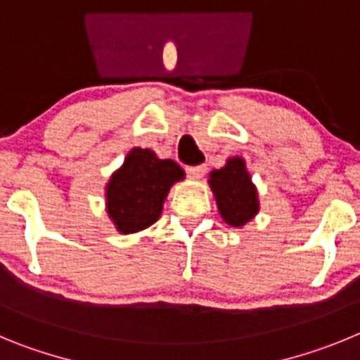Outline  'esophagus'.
Here are the masks:
<instances>
[{"instance_id": "esophagus-1", "label": "esophagus", "mask_w": 360, "mask_h": 360, "mask_svg": "<svg viewBox=\"0 0 360 360\" xmlns=\"http://www.w3.org/2000/svg\"><path fill=\"white\" fill-rule=\"evenodd\" d=\"M188 176L192 179H202V176L206 174V165H197V167H188L186 168Z\"/></svg>"}]
</instances>
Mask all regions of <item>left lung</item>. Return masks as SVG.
<instances>
[{"label": "left lung", "instance_id": "8db88e82", "mask_svg": "<svg viewBox=\"0 0 360 360\" xmlns=\"http://www.w3.org/2000/svg\"><path fill=\"white\" fill-rule=\"evenodd\" d=\"M208 184L220 217L231 228H244L260 212L257 184L252 183L244 158H228L224 167L210 172Z\"/></svg>", "mask_w": 360, "mask_h": 360}]
</instances>
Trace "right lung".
Segmentation results:
<instances>
[{
  "label": "right lung",
  "instance_id": "add662e5",
  "mask_svg": "<svg viewBox=\"0 0 360 360\" xmlns=\"http://www.w3.org/2000/svg\"><path fill=\"white\" fill-rule=\"evenodd\" d=\"M172 160H160L150 148L134 147L105 183V212L122 235L147 229L161 217L170 188L184 179Z\"/></svg>",
  "mask_w": 360,
  "mask_h": 360
}]
</instances>
